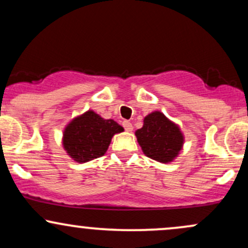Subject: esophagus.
<instances>
[{"instance_id": "34e87169", "label": "esophagus", "mask_w": 248, "mask_h": 248, "mask_svg": "<svg viewBox=\"0 0 248 248\" xmlns=\"http://www.w3.org/2000/svg\"><path fill=\"white\" fill-rule=\"evenodd\" d=\"M124 124V129H126L127 132H132V130H133V124H130L129 121H124V124Z\"/></svg>"}]
</instances>
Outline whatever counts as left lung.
Listing matches in <instances>:
<instances>
[{"label":"left lung","instance_id":"obj_1","mask_svg":"<svg viewBox=\"0 0 248 248\" xmlns=\"http://www.w3.org/2000/svg\"><path fill=\"white\" fill-rule=\"evenodd\" d=\"M135 135L144 155L161 163L175 160L184 144L181 128L160 110L148 114L143 119V126L136 130Z\"/></svg>","mask_w":248,"mask_h":248}]
</instances>
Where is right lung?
I'll list each match as a JSON object with an SVG mask.
<instances>
[{
  "label": "right lung",
  "instance_id": "obj_1",
  "mask_svg": "<svg viewBox=\"0 0 248 248\" xmlns=\"http://www.w3.org/2000/svg\"><path fill=\"white\" fill-rule=\"evenodd\" d=\"M121 132L124 127L118 122L106 120L90 109L67 124L62 133V147L73 161L85 163L104 156L113 136Z\"/></svg>",
  "mask_w": 248,
  "mask_h": 248
}]
</instances>
